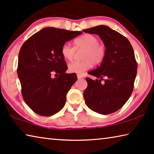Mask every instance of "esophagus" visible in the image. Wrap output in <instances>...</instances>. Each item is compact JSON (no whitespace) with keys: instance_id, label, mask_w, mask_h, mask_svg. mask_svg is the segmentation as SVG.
I'll list each match as a JSON object with an SVG mask.
<instances>
[{"instance_id":"34e87169","label":"esophagus","mask_w":154,"mask_h":154,"mask_svg":"<svg viewBox=\"0 0 154 154\" xmlns=\"http://www.w3.org/2000/svg\"><path fill=\"white\" fill-rule=\"evenodd\" d=\"M77 76L78 79H82V78H83V75L81 74H77Z\"/></svg>"}]
</instances>
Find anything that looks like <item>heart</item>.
Returning <instances> with one entry per match:
<instances>
[{"label": "heart", "mask_w": 154, "mask_h": 154, "mask_svg": "<svg viewBox=\"0 0 154 154\" xmlns=\"http://www.w3.org/2000/svg\"><path fill=\"white\" fill-rule=\"evenodd\" d=\"M98 38L91 34H85L73 41L74 48L69 44L64 43L62 46L61 54L68 61L73 60L75 50L83 49L80 58L82 60L69 65V71L74 73H83L90 69L92 65L102 63L106 56V48L103 44L98 43Z\"/></svg>", "instance_id": "obj_1"}]
</instances>
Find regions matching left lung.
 <instances>
[{"label": "left lung", "instance_id": "8db88e82", "mask_svg": "<svg viewBox=\"0 0 154 154\" xmlns=\"http://www.w3.org/2000/svg\"><path fill=\"white\" fill-rule=\"evenodd\" d=\"M83 32L98 35L106 50L100 66L88 72L100 79L86 77L88 87L83 97L92 111L111 114L124 105L133 91L137 72L133 48L126 37L106 26H97ZM104 77L106 79L101 82Z\"/></svg>", "mask_w": 154, "mask_h": 154}]
</instances>
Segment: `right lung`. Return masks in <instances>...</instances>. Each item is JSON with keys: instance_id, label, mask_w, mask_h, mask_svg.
Masks as SVG:
<instances>
[{"instance_id": "1", "label": "right lung", "mask_w": 154, "mask_h": 154, "mask_svg": "<svg viewBox=\"0 0 154 154\" xmlns=\"http://www.w3.org/2000/svg\"><path fill=\"white\" fill-rule=\"evenodd\" d=\"M81 31L45 28L25 41L18 56L17 75L26 105L36 114L51 116L63 108L66 94L77 80L66 73L67 65L61 54L64 44ZM59 74L52 78V73Z\"/></svg>"}]
</instances>
